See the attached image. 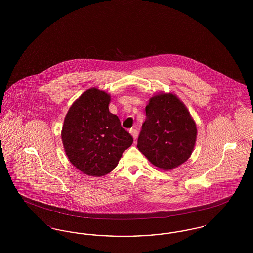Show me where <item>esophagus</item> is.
<instances>
[{
  "mask_svg": "<svg viewBox=\"0 0 253 253\" xmlns=\"http://www.w3.org/2000/svg\"><path fill=\"white\" fill-rule=\"evenodd\" d=\"M129 132L131 133V135H132L133 140H135V139H136V137H137V134H138L137 131H136L135 129H131Z\"/></svg>",
  "mask_w": 253,
  "mask_h": 253,
  "instance_id": "1",
  "label": "esophagus"
}]
</instances>
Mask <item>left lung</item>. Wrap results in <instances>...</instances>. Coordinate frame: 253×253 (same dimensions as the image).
Wrapping results in <instances>:
<instances>
[{"mask_svg":"<svg viewBox=\"0 0 253 253\" xmlns=\"http://www.w3.org/2000/svg\"><path fill=\"white\" fill-rule=\"evenodd\" d=\"M138 150L157 168H177L192 156L197 137L195 121L180 98L158 93L149 99Z\"/></svg>","mask_w":253,"mask_h":253,"instance_id":"left-lung-1","label":"left lung"}]
</instances>
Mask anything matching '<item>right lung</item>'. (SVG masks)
<instances>
[{"mask_svg": "<svg viewBox=\"0 0 253 253\" xmlns=\"http://www.w3.org/2000/svg\"><path fill=\"white\" fill-rule=\"evenodd\" d=\"M111 96L91 88L73 102L61 129L65 154L73 165L89 176H103L119 164L132 144V135L109 112Z\"/></svg>", "mask_w": 253, "mask_h": 253, "instance_id": "add662e5", "label": "right lung"}]
</instances>
